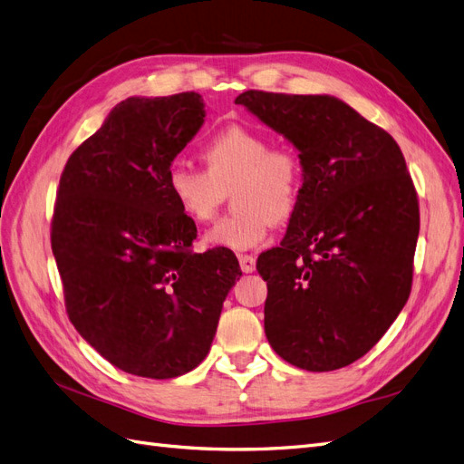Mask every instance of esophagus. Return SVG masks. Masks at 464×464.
Here are the masks:
<instances>
[{"label": "esophagus", "mask_w": 464, "mask_h": 464, "mask_svg": "<svg viewBox=\"0 0 464 464\" xmlns=\"http://www.w3.org/2000/svg\"><path fill=\"white\" fill-rule=\"evenodd\" d=\"M240 266L244 273H254L256 271V257L254 256H240Z\"/></svg>", "instance_id": "1"}]
</instances>
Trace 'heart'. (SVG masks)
Returning a JSON list of instances; mask_svg holds the SVG:
<instances>
[{
	"label": "heart",
	"instance_id": "1",
	"mask_svg": "<svg viewBox=\"0 0 464 464\" xmlns=\"http://www.w3.org/2000/svg\"><path fill=\"white\" fill-rule=\"evenodd\" d=\"M201 160L205 172L174 164L166 188L181 215L207 222L234 184L232 205L237 210L205 232V246L251 249L265 240L271 222H286L296 210L304 184L302 162L288 149H271L263 133L228 125L205 143Z\"/></svg>",
	"mask_w": 464,
	"mask_h": 464
}]
</instances>
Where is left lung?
I'll list each match as a JSON object with an SVG mask.
<instances>
[{
	"mask_svg": "<svg viewBox=\"0 0 464 464\" xmlns=\"http://www.w3.org/2000/svg\"><path fill=\"white\" fill-rule=\"evenodd\" d=\"M236 104L283 135L304 168L283 242L257 259L266 341L296 368H344L375 346L411 294L420 213L402 152L331 94L247 91Z\"/></svg>",
	"mask_w": 464,
	"mask_h": 464,
	"instance_id": "obj_1",
	"label": "left lung"
}]
</instances>
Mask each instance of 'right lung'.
Instances as JSON below:
<instances>
[{"label":"right lung","instance_id":"obj_1","mask_svg":"<svg viewBox=\"0 0 464 464\" xmlns=\"http://www.w3.org/2000/svg\"><path fill=\"white\" fill-rule=\"evenodd\" d=\"M205 116L198 92L125 98L60 179L52 251L69 319L131 375L170 379L198 368L242 276L230 249L191 254L198 228L166 188Z\"/></svg>","mask_w":464,"mask_h":464}]
</instances>
